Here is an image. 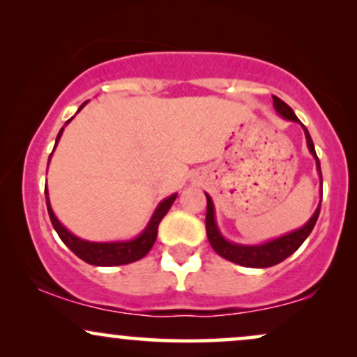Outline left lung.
Wrapping results in <instances>:
<instances>
[{"mask_svg": "<svg viewBox=\"0 0 357 357\" xmlns=\"http://www.w3.org/2000/svg\"><path fill=\"white\" fill-rule=\"evenodd\" d=\"M273 107H275L277 112L284 119H287V121H294L301 124V121H298L296 114H294V110L290 109L284 100H280L275 96H273ZM301 126L305 132L307 147H309L310 154L315 158V165H317L319 176H321V188H322L321 162H319L317 154H315L312 137H310L309 130L305 129V126L304 124ZM204 195H206V192H204ZM319 211H321V203H319L317 210L314 211V215L310 216V220L307 221L304 227L298 228V230L292 233H287V235L280 236V238L265 241V243L261 245H238V243H233V241H228L220 233L215 221V206H213L210 195H206V235L213 250H215L220 257L227 258V260L233 261V264L243 265V267L267 268V267H273V265L280 264V261H284L287 257L292 255V253L296 252L302 243H304L307 236L310 235V231L314 230L315 221L319 218Z\"/></svg>", "mask_w": 357, "mask_h": 357, "instance_id": "left-lung-1", "label": "left lung"}]
</instances>
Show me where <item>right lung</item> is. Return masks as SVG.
Returning <instances> with one entry per match:
<instances>
[{"mask_svg":"<svg viewBox=\"0 0 357 357\" xmlns=\"http://www.w3.org/2000/svg\"><path fill=\"white\" fill-rule=\"evenodd\" d=\"M85 104H87V102H84V104L80 105V109L84 107ZM70 121L72 119H68V121L65 122V126H67ZM61 132H63V127H61L59 136H56L55 146L59 144ZM53 149H55V147H53ZM45 195H47L48 215H50L52 225L53 228H55V231L59 233L60 240L63 241V243L67 245V247L70 248L77 257L82 258L84 261H87V264L96 265V267H114V265L132 264V261L141 260L142 257L147 255V252L153 248L155 236H158L159 223H161V220L165 218L166 213L169 211L171 204L174 203L178 192H176V195H171L169 198L162 199V202L158 204V208L154 210L149 223H147V227L142 230L141 235L127 241H87V240L79 238V236L73 235V233L68 231L67 228L60 223L50 206V199H48L47 190H45Z\"/></svg>","mask_w":357,"mask_h":357,"instance_id":"1","label":"right lung"}]
</instances>
